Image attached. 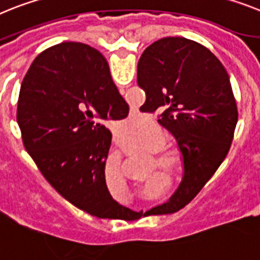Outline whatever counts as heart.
Here are the masks:
<instances>
[{
  "label": "heart",
  "instance_id": "b5f03b06",
  "mask_svg": "<svg viewBox=\"0 0 260 260\" xmlns=\"http://www.w3.org/2000/svg\"><path fill=\"white\" fill-rule=\"evenodd\" d=\"M168 141V134L166 132V128L161 126L155 125L151 132L147 135L142 137L141 145L148 150V151H155L154 156L158 163L154 160L151 163V171L157 167V164L166 171L171 172V174L177 175L181 172L184 168V154L181 151L180 147L174 145H166ZM122 174V168H119ZM170 184V177L166 174H159L155 177H152L151 180H148L147 183L142 187L141 194L145 199H155L160 194V190L163 187H167Z\"/></svg>",
  "mask_w": 260,
  "mask_h": 260
}]
</instances>
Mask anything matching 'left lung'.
<instances>
[{
	"label": "left lung",
	"mask_w": 260,
	"mask_h": 260,
	"mask_svg": "<svg viewBox=\"0 0 260 260\" xmlns=\"http://www.w3.org/2000/svg\"><path fill=\"white\" fill-rule=\"evenodd\" d=\"M137 80L146 93L141 110H160L157 122L184 154V176L176 192L146 212L170 214L199 193L226 157L238 121L237 104L222 63L187 38L167 37L150 44L138 61Z\"/></svg>",
	"instance_id": "left-lung-1"
}]
</instances>
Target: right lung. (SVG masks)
Here are the masks:
<instances>
[{
  "mask_svg": "<svg viewBox=\"0 0 260 260\" xmlns=\"http://www.w3.org/2000/svg\"><path fill=\"white\" fill-rule=\"evenodd\" d=\"M127 114L105 57L77 42L55 44L35 57L17 108L23 145L46 180L71 204L99 218H118L127 210L106 187L112 133L104 125Z\"/></svg>",
  "mask_w": 260,
  "mask_h": 260,
  "instance_id": "obj_1",
  "label": "right lung"
}]
</instances>
